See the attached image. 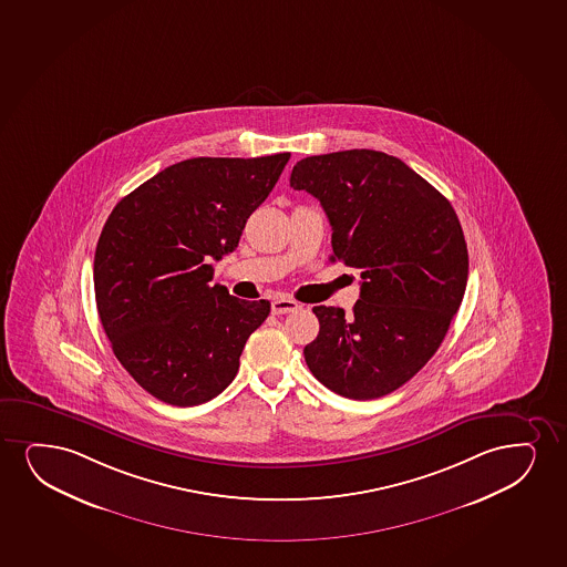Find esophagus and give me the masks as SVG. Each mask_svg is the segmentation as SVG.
<instances>
[{
  "label": "esophagus",
  "instance_id": "34e87169",
  "mask_svg": "<svg viewBox=\"0 0 567 567\" xmlns=\"http://www.w3.org/2000/svg\"><path fill=\"white\" fill-rule=\"evenodd\" d=\"M299 309H301V305L293 301V299H287V297H280V299L272 301L274 315H289V312H295V310Z\"/></svg>",
  "mask_w": 567,
  "mask_h": 567
}]
</instances>
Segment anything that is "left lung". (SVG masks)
Returning <instances> with one entry per match:
<instances>
[{"label":"left lung","mask_w":567,"mask_h":567,"mask_svg":"<svg viewBox=\"0 0 567 567\" xmlns=\"http://www.w3.org/2000/svg\"><path fill=\"white\" fill-rule=\"evenodd\" d=\"M320 202L333 260L359 268L352 315L315 307L305 347L316 380L372 401L412 380L443 343L467 284V247L446 197L401 158L349 150L299 161L289 178Z\"/></svg>","instance_id":"obj_1"}]
</instances>
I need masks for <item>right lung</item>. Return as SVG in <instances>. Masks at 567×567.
Listing matches in <instances>:
<instances>
[{"label":"right lung","instance_id":"1","mask_svg":"<svg viewBox=\"0 0 567 567\" xmlns=\"http://www.w3.org/2000/svg\"><path fill=\"white\" fill-rule=\"evenodd\" d=\"M291 153L195 157L116 203L95 247L101 326L116 359L158 401L197 406L223 393L270 302L210 286Z\"/></svg>","mask_w":567,"mask_h":567}]
</instances>
